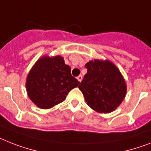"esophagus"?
Returning a JSON list of instances; mask_svg holds the SVG:
<instances>
[{"mask_svg": "<svg viewBox=\"0 0 151 151\" xmlns=\"http://www.w3.org/2000/svg\"><path fill=\"white\" fill-rule=\"evenodd\" d=\"M77 79H78V82H81L82 81V79H83V76H81V75H79L78 77H77Z\"/></svg>", "mask_w": 151, "mask_h": 151, "instance_id": "esophagus-1", "label": "esophagus"}]
</instances>
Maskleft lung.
<instances>
[{
	"label": "left lung",
	"mask_w": 151,
	"mask_h": 151,
	"mask_svg": "<svg viewBox=\"0 0 151 151\" xmlns=\"http://www.w3.org/2000/svg\"><path fill=\"white\" fill-rule=\"evenodd\" d=\"M87 73L78 88L88 106L98 113L113 111L127 93L124 78L115 65L108 60L95 59L86 64Z\"/></svg>",
	"instance_id": "left-lung-1"
}]
</instances>
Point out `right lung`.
Segmentation results:
<instances>
[{
  "label": "right lung",
  "mask_w": 151,
  "mask_h": 151,
  "mask_svg": "<svg viewBox=\"0 0 151 151\" xmlns=\"http://www.w3.org/2000/svg\"><path fill=\"white\" fill-rule=\"evenodd\" d=\"M79 82L71 75V68L59 55L43 56L29 72L26 89L30 99L41 109H50L62 103Z\"/></svg>",
  "instance_id": "obj_1"
}]
</instances>
